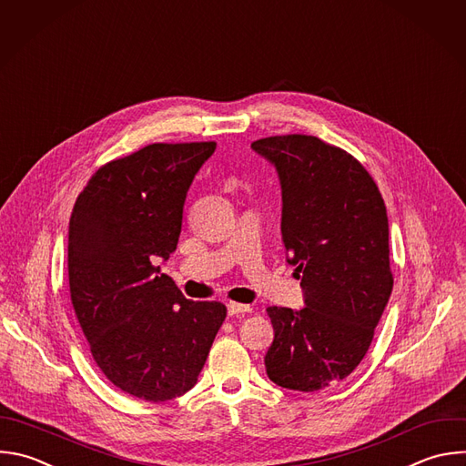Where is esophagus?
I'll list each match as a JSON object with an SVG mask.
<instances>
[{"instance_id": "34e87169", "label": "esophagus", "mask_w": 466, "mask_h": 466, "mask_svg": "<svg viewBox=\"0 0 466 466\" xmlns=\"http://www.w3.org/2000/svg\"><path fill=\"white\" fill-rule=\"evenodd\" d=\"M227 309H228V315H230V317L250 313V305H245V303H238V301H228Z\"/></svg>"}]
</instances>
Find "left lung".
I'll return each mask as SVG.
<instances>
[{
    "mask_svg": "<svg viewBox=\"0 0 466 466\" xmlns=\"http://www.w3.org/2000/svg\"><path fill=\"white\" fill-rule=\"evenodd\" d=\"M252 147L278 170L283 245L305 294L299 311L267 307V375L287 390H324L360 364L390 299L386 205L360 161L319 137L274 135Z\"/></svg>",
    "mask_w": 466,
    "mask_h": 466,
    "instance_id": "1",
    "label": "left lung"
}]
</instances>
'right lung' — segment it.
<instances>
[{"instance_id": "1", "label": "right lung", "mask_w": 466, "mask_h": 466, "mask_svg": "<svg viewBox=\"0 0 466 466\" xmlns=\"http://www.w3.org/2000/svg\"><path fill=\"white\" fill-rule=\"evenodd\" d=\"M216 142H155L100 167L69 219L71 303L93 360L137 399L192 390L227 319L187 299L155 259L176 250L187 192Z\"/></svg>"}]
</instances>
